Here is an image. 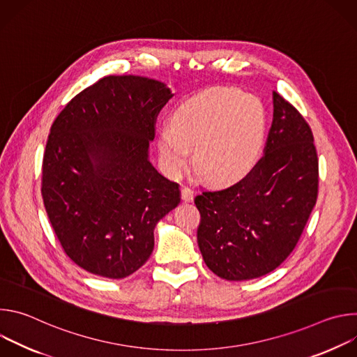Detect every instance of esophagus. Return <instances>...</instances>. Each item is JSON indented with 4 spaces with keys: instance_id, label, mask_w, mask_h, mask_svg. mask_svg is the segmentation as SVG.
Wrapping results in <instances>:
<instances>
[{
    "instance_id": "34e87169",
    "label": "esophagus",
    "mask_w": 357,
    "mask_h": 357,
    "mask_svg": "<svg viewBox=\"0 0 357 357\" xmlns=\"http://www.w3.org/2000/svg\"><path fill=\"white\" fill-rule=\"evenodd\" d=\"M193 189L189 186H182L181 189V195H182V200L183 202H190L193 199Z\"/></svg>"
}]
</instances>
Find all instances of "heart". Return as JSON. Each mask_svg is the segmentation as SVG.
I'll return each mask as SVG.
<instances>
[{
    "label": "heart",
    "instance_id": "1",
    "mask_svg": "<svg viewBox=\"0 0 357 357\" xmlns=\"http://www.w3.org/2000/svg\"><path fill=\"white\" fill-rule=\"evenodd\" d=\"M266 112L261 101L233 87H213L181 103L158 132L161 161L169 174L189 162L208 181L236 183L257 165L264 146Z\"/></svg>",
    "mask_w": 357,
    "mask_h": 357
}]
</instances>
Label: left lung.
I'll use <instances>...</instances> for the list:
<instances>
[{
  "mask_svg": "<svg viewBox=\"0 0 357 357\" xmlns=\"http://www.w3.org/2000/svg\"><path fill=\"white\" fill-rule=\"evenodd\" d=\"M273 103V124L257 165L237 183L195 197L200 252L223 280H252L275 270L295 248L317 203L312 130L277 91Z\"/></svg>",
  "mask_w": 357,
  "mask_h": 357,
  "instance_id": "1",
  "label": "left lung"
}]
</instances>
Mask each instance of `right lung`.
Segmentation results:
<instances>
[{
    "mask_svg": "<svg viewBox=\"0 0 357 357\" xmlns=\"http://www.w3.org/2000/svg\"><path fill=\"white\" fill-rule=\"evenodd\" d=\"M165 83L106 76L76 94L50 127L42 199L68 257L106 278L135 273L154 250L155 225L181 202L176 182L148 161Z\"/></svg>",
    "mask_w": 357,
    "mask_h": 357,
    "instance_id": "right-lung-1",
    "label": "right lung"
}]
</instances>
